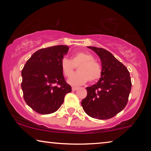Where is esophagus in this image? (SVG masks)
<instances>
[{
	"mask_svg": "<svg viewBox=\"0 0 151 151\" xmlns=\"http://www.w3.org/2000/svg\"><path fill=\"white\" fill-rule=\"evenodd\" d=\"M78 89V87H72V91H76Z\"/></svg>",
	"mask_w": 151,
	"mask_h": 151,
	"instance_id": "34e87169",
	"label": "esophagus"
}]
</instances>
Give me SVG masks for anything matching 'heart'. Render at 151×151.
<instances>
[{"instance_id":"heart-1","label":"heart","mask_w":151,"mask_h":151,"mask_svg":"<svg viewBox=\"0 0 151 151\" xmlns=\"http://www.w3.org/2000/svg\"><path fill=\"white\" fill-rule=\"evenodd\" d=\"M62 71L66 77L74 73L75 67H78V73L73 75L68 80V83L73 86L84 84L89 80L95 82L100 79L102 70L99 64L94 60V57L86 51H78L73 55L71 61L67 58L62 60Z\"/></svg>"}]
</instances>
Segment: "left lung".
Instances as JSON below:
<instances>
[{
    "label": "left lung",
    "instance_id": "left-lung-1",
    "mask_svg": "<svg viewBox=\"0 0 151 151\" xmlns=\"http://www.w3.org/2000/svg\"><path fill=\"white\" fill-rule=\"evenodd\" d=\"M97 53L102 63L99 81L86 87L87 96L82 100L84 112L98 119H108L124 109L131 90L127 68L106 49L87 47Z\"/></svg>",
    "mask_w": 151,
    "mask_h": 151
}]
</instances>
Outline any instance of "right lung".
I'll return each mask as SVG.
<instances>
[{"instance_id":"add662e5","label":"right lung","mask_w":151,"mask_h":151,"mask_svg":"<svg viewBox=\"0 0 151 151\" xmlns=\"http://www.w3.org/2000/svg\"><path fill=\"white\" fill-rule=\"evenodd\" d=\"M68 51L66 45L41 49L31 56L22 70L24 101L40 114L55 112L63 104L65 95L71 91L60 67Z\"/></svg>"}]
</instances>
